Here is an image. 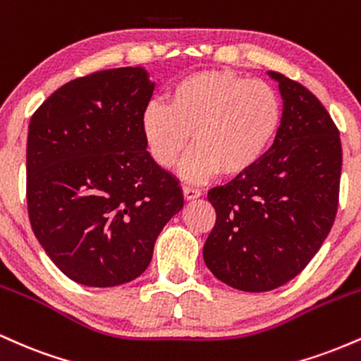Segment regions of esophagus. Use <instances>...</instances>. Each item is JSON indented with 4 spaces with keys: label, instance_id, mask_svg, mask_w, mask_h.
<instances>
[{
    "label": "esophagus",
    "instance_id": "esophagus-1",
    "mask_svg": "<svg viewBox=\"0 0 361 361\" xmlns=\"http://www.w3.org/2000/svg\"><path fill=\"white\" fill-rule=\"evenodd\" d=\"M183 197L185 200H193V198L202 197V192L198 188H193V186H183Z\"/></svg>",
    "mask_w": 361,
    "mask_h": 361
}]
</instances>
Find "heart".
Masks as SVG:
<instances>
[{"label": "heart", "instance_id": "1", "mask_svg": "<svg viewBox=\"0 0 361 361\" xmlns=\"http://www.w3.org/2000/svg\"><path fill=\"white\" fill-rule=\"evenodd\" d=\"M281 102L268 82L231 71L190 73L151 102L140 127L161 168H171L192 139L181 176L200 181L221 173L235 178L258 166L280 130Z\"/></svg>", "mask_w": 361, "mask_h": 361}]
</instances>
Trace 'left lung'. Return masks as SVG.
Here are the masks:
<instances>
[{"label": "left lung", "instance_id": "obj_1", "mask_svg": "<svg viewBox=\"0 0 361 361\" xmlns=\"http://www.w3.org/2000/svg\"><path fill=\"white\" fill-rule=\"evenodd\" d=\"M268 74L283 100L275 142L250 173L209 192L217 219L204 246L205 264L243 292H268L299 275L338 210V127L305 86Z\"/></svg>", "mask_w": 361, "mask_h": 361}]
</instances>
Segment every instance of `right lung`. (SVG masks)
<instances>
[{
	"label": "right lung",
	"instance_id": "add662e5",
	"mask_svg": "<svg viewBox=\"0 0 361 361\" xmlns=\"http://www.w3.org/2000/svg\"><path fill=\"white\" fill-rule=\"evenodd\" d=\"M152 91L144 68L106 69L66 82L30 118L28 217L49 258L76 283L137 279L183 209L178 181L146 151L140 118Z\"/></svg>",
	"mask_w": 361,
	"mask_h": 361
}]
</instances>
